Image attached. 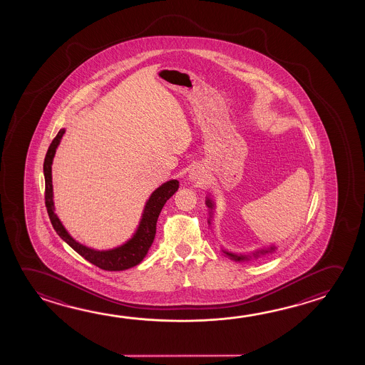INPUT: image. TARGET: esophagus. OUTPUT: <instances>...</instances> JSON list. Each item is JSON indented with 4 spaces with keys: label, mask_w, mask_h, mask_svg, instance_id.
Segmentation results:
<instances>
[{
    "label": "esophagus",
    "mask_w": 365,
    "mask_h": 365,
    "mask_svg": "<svg viewBox=\"0 0 365 365\" xmlns=\"http://www.w3.org/2000/svg\"><path fill=\"white\" fill-rule=\"evenodd\" d=\"M202 176H204V170L197 166V168H191L190 171H189L187 180L190 182H199L202 179Z\"/></svg>",
    "instance_id": "1"
}]
</instances>
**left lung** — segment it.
I'll return each mask as SVG.
<instances>
[{
  "label": "left lung",
  "instance_id": "8db88e82",
  "mask_svg": "<svg viewBox=\"0 0 365 365\" xmlns=\"http://www.w3.org/2000/svg\"><path fill=\"white\" fill-rule=\"evenodd\" d=\"M205 205L209 208L208 225L209 227H210V230H212L213 218H215V208H217V202H215L213 197H210V194H209V192L207 197H205ZM278 247L279 246H275V245H270V246H267V247L255 250V251L250 252V254H237V252H232V251H228V250L225 249V247H222V251L228 256V259H230V260L235 261V262H245V261L256 260V259H259L260 256L274 254V252L278 250Z\"/></svg>",
  "mask_w": 365,
  "mask_h": 365
}]
</instances>
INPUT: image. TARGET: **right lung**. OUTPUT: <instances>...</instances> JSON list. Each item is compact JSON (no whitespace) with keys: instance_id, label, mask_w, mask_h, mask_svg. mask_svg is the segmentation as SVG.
Masks as SVG:
<instances>
[{"instance_id":"add662e5","label":"right lung","mask_w":365,"mask_h":365,"mask_svg":"<svg viewBox=\"0 0 365 365\" xmlns=\"http://www.w3.org/2000/svg\"><path fill=\"white\" fill-rule=\"evenodd\" d=\"M64 133H66V129L62 128L56 135V138L53 139L46 152L44 166H43L44 179H46V210L52 222L53 228L58 233L59 237L62 238L67 245H70L77 254L81 255L85 260L90 261L91 264L103 270L122 272L138 265L150 251L156 235L158 215L168 199L173 197L179 189V181L168 180L166 182H163V185L158 186L156 190L152 191V194L147 199L143 207L138 226L125 242L118 245L113 249L98 250L88 247L86 245L78 242L75 237H72L70 232L67 231L63 226L62 220H59L58 215H56L54 194H53L52 165Z\"/></svg>"}]
</instances>
